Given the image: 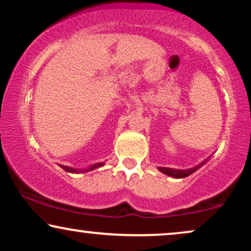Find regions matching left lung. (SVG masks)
Listing matches in <instances>:
<instances>
[{
    "label": "left lung",
    "instance_id": "8db88e82",
    "mask_svg": "<svg viewBox=\"0 0 251 251\" xmlns=\"http://www.w3.org/2000/svg\"><path fill=\"white\" fill-rule=\"evenodd\" d=\"M203 163L204 162H202L200 166H197V167H194V168H191V169H185V170L171 169V168H163V167H160L159 170L162 174L168 175V176H170V177H174V178H185V177L190 176L191 174H193L194 171H197L199 168H200Z\"/></svg>",
    "mask_w": 251,
    "mask_h": 251
}]
</instances>
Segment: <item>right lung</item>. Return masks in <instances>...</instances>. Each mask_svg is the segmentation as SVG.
<instances>
[{
	"label": "right lung",
	"mask_w": 251,
	"mask_h": 251,
	"mask_svg": "<svg viewBox=\"0 0 251 251\" xmlns=\"http://www.w3.org/2000/svg\"><path fill=\"white\" fill-rule=\"evenodd\" d=\"M66 168V171H70V173H77V170L76 169H74V168H70V167H65ZM92 169V168H91ZM82 173V171H81Z\"/></svg>",
	"instance_id": "right-lung-1"
}]
</instances>
